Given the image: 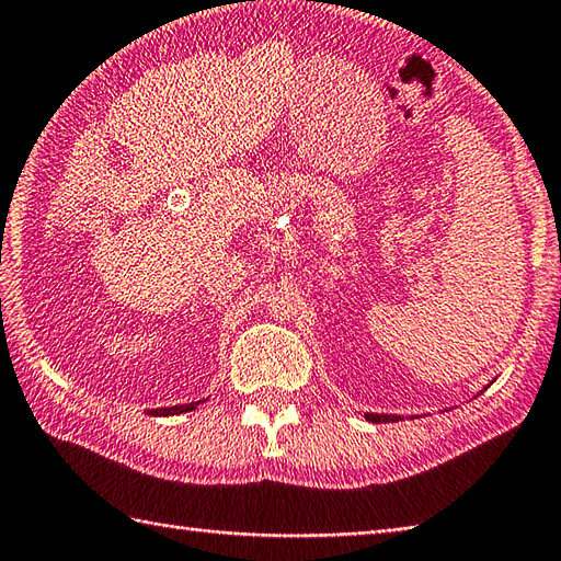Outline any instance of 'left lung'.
Returning <instances> with one entry per match:
<instances>
[{
  "instance_id": "1",
  "label": "left lung",
  "mask_w": 561,
  "mask_h": 561,
  "mask_svg": "<svg viewBox=\"0 0 561 561\" xmlns=\"http://www.w3.org/2000/svg\"><path fill=\"white\" fill-rule=\"evenodd\" d=\"M368 422H376V424H383V422H398L396 414H366Z\"/></svg>"
}]
</instances>
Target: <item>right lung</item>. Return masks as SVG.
<instances>
[{
    "mask_svg": "<svg viewBox=\"0 0 561 561\" xmlns=\"http://www.w3.org/2000/svg\"><path fill=\"white\" fill-rule=\"evenodd\" d=\"M199 402H190V404H175V408H161V410H151V414L157 416H169V414H181V412H190L195 410Z\"/></svg>",
    "mask_w": 561,
    "mask_h": 561,
    "instance_id": "add662e5",
    "label": "right lung"
}]
</instances>
